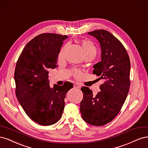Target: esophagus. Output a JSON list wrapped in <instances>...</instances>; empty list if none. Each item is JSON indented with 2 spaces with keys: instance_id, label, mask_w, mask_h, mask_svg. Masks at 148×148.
I'll list each match as a JSON object with an SVG mask.
<instances>
[{
  "instance_id": "34e87169",
  "label": "esophagus",
  "mask_w": 148,
  "mask_h": 148,
  "mask_svg": "<svg viewBox=\"0 0 148 148\" xmlns=\"http://www.w3.org/2000/svg\"><path fill=\"white\" fill-rule=\"evenodd\" d=\"M74 87L77 88H81V86H80V85L78 84V83H75L74 84Z\"/></svg>"
}]
</instances>
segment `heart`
Here are the masks:
<instances>
[{
	"label": "heart",
	"mask_w": 148,
	"mask_h": 148,
	"mask_svg": "<svg viewBox=\"0 0 148 148\" xmlns=\"http://www.w3.org/2000/svg\"><path fill=\"white\" fill-rule=\"evenodd\" d=\"M82 46L83 50L84 51L85 54L87 53H96V47L94 45L93 43L89 41H83L82 42ZM75 75L76 77H78L80 75V73L78 71H75Z\"/></svg>",
	"instance_id": "obj_1"
}]
</instances>
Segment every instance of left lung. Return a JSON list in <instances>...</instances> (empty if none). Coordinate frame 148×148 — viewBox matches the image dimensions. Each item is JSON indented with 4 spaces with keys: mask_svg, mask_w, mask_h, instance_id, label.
<instances>
[{
    "mask_svg": "<svg viewBox=\"0 0 148 148\" xmlns=\"http://www.w3.org/2000/svg\"><path fill=\"white\" fill-rule=\"evenodd\" d=\"M88 33L100 44L101 61L93 66L92 73L100 76L104 83L95 96L89 88H81L83 98L80 112L88 124L102 126L117 115L126 99L130 85V61L123 44L109 31L99 29Z\"/></svg>",
    "mask_w": 148,
    "mask_h": 148,
    "instance_id": "8db88e82",
    "label": "left lung"
}]
</instances>
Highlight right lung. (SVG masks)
<instances>
[{
  "label": "right lung",
  "mask_w": 148,
  "mask_h": 148,
  "mask_svg": "<svg viewBox=\"0 0 148 148\" xmlns=\"http://www.w3.org/2000/svg\"><path fill=\"white\" fill-rule=\"evenodd\" d=\"M68 36L42 33L26 44L15 70L16 96L25 113L36 123L51 125L60 120L66 93L73 87L66 82L62 86H49V69L57 66V60L64 41Z\"/></svg>",
  "instance_id": "add662e5"
}]
</instances>
